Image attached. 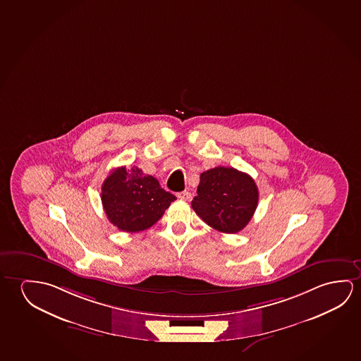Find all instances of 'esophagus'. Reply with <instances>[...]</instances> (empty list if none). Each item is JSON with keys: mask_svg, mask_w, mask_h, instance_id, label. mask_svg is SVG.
<instances>
[{"mask_svg": "<svg viewBox=\"0 0 361 361\" xmlns=\"http://www.w3.org/2000/svg\"><path fill=\"white\" fill-rule=\"evenodd\" d=\"M178 197L180 200L189 201L191 199V194L189 191H183V192H178Z\"/></svg>", "mask_w": 361, "mask_h": 361, "instance_id": "34e87169", "label": "esophagus"}]
</instances>
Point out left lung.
I'll return each instance as SVG.
<instances>
[{
  "instance_id": "8db88e82",
  "label": "left lung",
  "mask_w": 361,
  "mask_h": 361,
  "mask_svg": "<svg viewBox=\"0 0 361 361\" xmlns=\"http://www.w3.org/2000/svg\"><path fill=\"white\" fill-rule=\"evenodd\" d=\"M259 201L254 178L233 167L202 172L191 206L204 221L220 233H236L249 224Z\"/></svg>"
}]
</instances>
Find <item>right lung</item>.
<instances>
[{
	"instance_id": "obj_1",
	"label": "right lung",
	"mask_w": 361,
	"mask_h": 361,
	"mask_svg": "<svg viewBox=\"0 0 361 361\" xmlns=\"http://www.w3.org/2000/svg\"><path fill=\"white\" fill-rule=\"evenodd\" d=\"M101 201L118 230L139 233L159 221L176 197L137 166L117 167L102 183Z\"/></svg>"
}]
</instances>
